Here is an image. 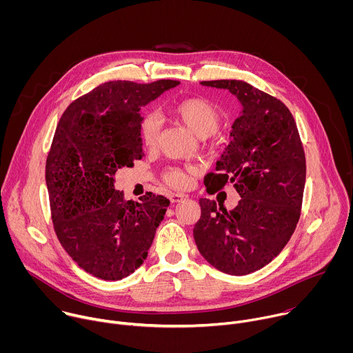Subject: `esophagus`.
I'll use <instances>...</instances> for the list:
<instances>
[{"label": "esophagus", "mask_w": 353, "mask_h": 353, "mask_svg": "<svg viewBox=\"0 0 353 353\" xmlns=\"http://www.w3.org/2000/svg\"><path fill=\"white\" fill-rule=\"evenodd\" d=\"M170 201L174 204V203H180V201L184 198V194H180V192H174V194H170Z\"/></svg>", "instance_id": "1"}]
</instances>
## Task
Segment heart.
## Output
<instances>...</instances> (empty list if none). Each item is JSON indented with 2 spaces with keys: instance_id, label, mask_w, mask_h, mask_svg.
Listing matches in <instances>:
<instances>
[{
  "instance_id": "heart-1",
  "label": "heart",
  "mask_w": 353,
  "mask_h": 353,
  "mask_svg": "<svg viewBox=\"0 0 353 353\" xmlns=\"http://www.w3.org/2000/svg\"><path fill=\"white\" fill-rule=\"evenodd\" d=\"M172 116L184 124L194 135L199 138H207L216 132L221 125V112L210 100L204 97H187L174 103L170 108ZM161 124L157 116L149 114L142 119L139 124V135L145 148L152 149L157 146L159 139ZM165 181L174 187L183 188L188 183L185 172L177 168H172L163 174Z\"/></svg>"
}]
</instances>
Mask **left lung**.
<instances>
[{
  "label": "left lung",
  "mask_w": 353,
  "mask_h": 353,
  "mask_svg": "<svg viewBox=\"0 0 353 353\" xmlns=\"http://www.w3.org/2000/svg\"><path fill=\"white\" fill-rule=\"evenodd\" d=\"M201 85L226 89L241 105L216 172L205 176L207 190L233 183L241 199L228 211L199 198L194 240L216 270L247 275L271 263L296 229L306 183L305 150L292 113L276 97L236 79Z\"/></svg>",
  "instance_id": "8db88e82"
}]
</instances>
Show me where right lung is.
Masks as SVG:
<instances>
[{
  "label": "right lung",
  "instance_id": "obj_1",
  "mask_svg": "<svg viewBox=\"0 0 353 353\" xmlns=\"http://www.w3.org/2000/svg\"><path fill=\"white\" fill-rule=\"evenodd\" d=\"M179 81H112L78 97L63 113L46 162L56 234L90 275L120 281L146 260L170 201L146 192L125 201L116 172L142 158V108Z\"/></svg>",
  "mask_w": 353,
  "mask_h": 353
}]
</instances>
